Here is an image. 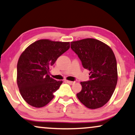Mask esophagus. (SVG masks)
<instances>
[{
  "instance_id": "1",
  "label": "esophagus",
  "mask_w": 135,
  "mask_h": 135,
  "mask_svg": "<svg viewBox=\"0 0 135 135\" xmlns=\"http://www.w3.org/2000/svg\"><path fill=\"white\" fill-rule=\"evenodd\" d=\"M66 82L68 83V84H71V85H73V84H74L76 83L75 81H67V80L66 81Z\"/></svg>"
}]
</instances>
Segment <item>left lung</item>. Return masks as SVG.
<instances>
[{
    "label": "left lung",
    "mask_w": 135,
    "mask_h": 135,
    "mask_svg": "<svg viewBox=\"0 0 135 135\" xmlns=\"http://www.w3.org/2000/svg\"><path fill=\"white\" fill-rule=\"evenodd\" d=\"M83 68L90 71L89 80L81 82L77 94L79 101L89 109L102 107L110 99L118 81L117 63L112 49L97 39L88 38L71 42Z\"/></svg>",
    "instance_id": "1"
}]
</instances>
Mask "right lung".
<instances>
[{
	"label": "right lung",
	"mask_w": 135,
	"mask_h": 135,
	"mask_svg": "<svg viewBox=\"0 0 135 135\" xmlns=\"http://www.w3.org/2000/svg\"><path fill=\"white\" fill-rule=\"evenodd\" d=\"M69 47V42L41 39L22 53L17 66V83L22 97L30 105L43 107L54 98L62 81L50 77V68Z\"/></svg>",
	"instance_id": "1"
}]
</instances>
